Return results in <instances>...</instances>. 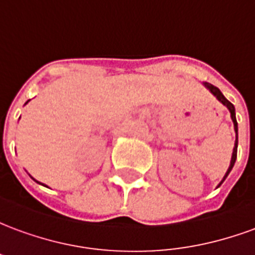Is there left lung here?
Returning a JSON list of instances; mask_svg holds the SVG:
<instances>
[{
  "label": "left lung",
  "mask_w": 255,
  "mask_h": 255,
  "mask_svg": "<svg viewBox=\"0 0 255 255\" xmlns=\"http://www.w3.org/2000/svg\"><path fill=\"white\" fill-rule=\"evenodd\" d=\"M202 84L206 87V89L212 93V94L216 97V100L219 101L220 104H223V105L230 111L231 113V120H232V123H234V129H235V144H234V151H232V157H231V162H230V166H228V169H227V172H225L224 177H223V180L219 183V186L217 187H220L221 184H223V182H224L225 179H227V176L230 175V172L232 171V168H234V165H235V161H236V153H238V122H236V113H235V106L231 104L230 101L225 98L224 95H223V93L220 91L216 86H213V84L208 83V82H202Z\"/></svg>",
  "instance_id": "1"
}]
</instances>
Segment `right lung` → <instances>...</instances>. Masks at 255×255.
<instances>
[{
	"label": "right lung",
	"mask_w": 255,
	"mask_h": 255,
	"mask_svg": "<svg viewBox=\"0 0 255 255\" xmlns=\"http://www.w3.org/2000/svg\"><path fill=\"white\" fill-rule=\"evenodd\" d=\"M28 101H30V100H28ZM28 101H27V102H25V104H28ZM25 104H24V105H25ZM30 177H31V179H32V180H34V182L38 183V184H42V186H45V184H43V183H41V182H38V180H35V179H34V177L31 176V175H30Z\"/></svg>",
	"instance_id": "obj_1"
}]
</instances>
